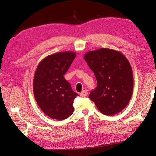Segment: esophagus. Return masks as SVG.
I'll return each instance as SVG.
<instances>
[{
  "mask_svg": "<svg viewBox=\"0 0 156 156\" xmlns=\"http://www.w3.org/2000/svg\"><path fill=\"white\" fill-rule=\"evenodd\" d=\"M87 94H88L87 90H83L82 92H81L80 95H81V97H85V96L87 95Z\"/></svg>",
  "mask_w": 156,
  "mask_h": 156,
  "instance_id": "34e87169",
  "label": "esophagus"
}]
</instances>
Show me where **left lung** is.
<instances>
[{
	"label": "left lung",
	"instance_id": "left-lung-1",
	"mask_svg": "<svg viewBox=\"0 0 156 156\" xmlns=\"http://www.w3.org/2000/svg\"><path fill=\"white\" fill-rule=\"evenodd\" d=\"M84 59L97 81L88 97L98 109L107 116L124 109L133 89L132 69L126 57L115 50L101 48L88 52Z\"/></svg>",
	"mask_w": 156,
	"mask_h": 156
}]
</instances>
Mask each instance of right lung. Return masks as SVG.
Segmentation results:
<instances>
[{
  "mask_svg": "<svg viewBox=\"0 0 156 156\" xmlns=\"http://www.w3.org/2000/svg\"><path fill=\"white\" fill-rule=\"evenodd\" d=\"M76 53L63 52L48 55L40 61L35 71L34 93L35 100L47 116L57 120L69 117L73 103L78 95L64 78Z\"/></svg>",
  "mask_w": 156,
  "mask_h": 156,
  "instance_id": "add662e5",
  "label": "right lung"
}]
</instances>
